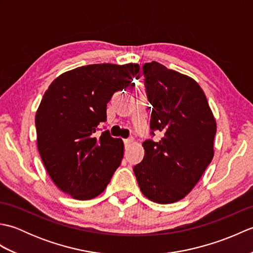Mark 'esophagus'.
I'll return each mask as SVG.
<instances>
[{
	"mask_svg": "<svg viewBox=\"0 0 253 253\" xmlns=\"http://www.w3.org/2000/svg\"><path fill=\"white\" fill-rule=\"evenodd\" d=\"M133 142V139L132 138H129V139H125V140H124V143H125V148L126 149H128L130 147V144Z\"/></svg>",
	"mask_w": 253,
	"mask_h": 253,
	"instance_id": "34e87169",
	"label": "esophagus"
}]
</instances>
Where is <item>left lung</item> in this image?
<instances>
[{
  "mask_svg": "<svg viewBox=\"0 0 253 253\" xmlns=\"http://www.w3.org/2000/svg\"><path fill=\"white\" fill-rule=\"evenodd\" d=\"M143 76L152 105L150 127L162 138L142 143L144 158L133 171L144 197L174 203L193 189L211 163L216 121L195 79L158 62L144 64Z\"/></svg>",
  "mask_w": 253,
  "mask_h": 253,
  "instance_id": "left-lung-1",
  "label": "left lung"
}]
</instances>
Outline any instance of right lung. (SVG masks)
I'll return each instance as SVG.
<instances>
[{
    "label": "right lung",
    "mask_w": 253,
    "mask_h": 253,
    "mask_svg": "<svg viewBox=\"0 0 253 253\" xmlns=\"http://www.w3.org/2000/svg\"><path fill=\"white\" fill-rule=\"evenodd\" d=\"M140 66L92 64L60 75L36 113L37 147L57 188L77 200L101 195L124 157V142L109 131L94 133L106 121V104L138 77Z\"/></svg>",
    "instance_id": "1"
}]
</instances>
